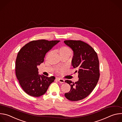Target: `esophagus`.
Returning a JSON list of instances; mask_svg holds the SVG:
<instances>
[{"label": "esophagus", "instance_id": "1", "mask_svg": "<svg viewBox=\"0 0 122 122\" xmlns=\"http://www.w3.org/2000/svg\"><path fill=\"white\" fill-rule=\"evenodd\" d=\"M57 79L58 81L59 82L61 83H64V82H65V80H64V79H61V78H57Z\"/></svg>", "mask_w": 122, "mask_h": 122}]
</instances>
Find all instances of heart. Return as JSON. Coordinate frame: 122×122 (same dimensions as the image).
<instances>
[{
    "label": "heart",
    "instance_id": "b5f03b06",
    "mask_svg": "<svg viewBox=\"0 0 122 122\" xmlns=\"http://www.w3.org/2000/svg\"><path fill=\"white\" fill-rule=\"evenodd\" d=\"M58 52L61 57L65 56H71L72 53V51L71 49L69 47L66 46H63L61 47L58 50ZM50 54H51V52L48 54V56ZM60 71H61L60 68H57L56 69V72H59Z\"/></svg>",
    "mask_w": 122,
    "mask_h": 122
}]
</instances>
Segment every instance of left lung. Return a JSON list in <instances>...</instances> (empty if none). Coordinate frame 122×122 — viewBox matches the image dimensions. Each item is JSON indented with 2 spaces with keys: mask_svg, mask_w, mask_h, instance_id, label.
<instances>
[{
  "mask_svg": "<svg viewBox=\"0 0 122 122\" xmlns=\"http://www.w3.org/2000/svg\"><path fill=\"white\" fill-rule=\"evenodd\" d=\"M64 42L73 51L72 65L77 69L75 72L78 73L79 77L75 82L68 80L65 81L71 86L65 96L71 101H79L90 95L97 84L100 76L99 60L95 51L87 43L73 40Z\"/></svg>",
  "mask_w": 122,
  "mask_h": 122,
  "instance_id": "left-lung-1",
  "label": "left lung"
}]
</instances>
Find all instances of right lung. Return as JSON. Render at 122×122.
Here are the masks:
<instances>
[{"label":"right lung","mask_w":122,"mask_h":122,"mask_svg":"<svg viewBox=\"0 0 122 122\" xmlns=\"http://www.w3.org/2000/svg\"><path fill=\"white\" fill-rule=\"evenodd\" d=\"M59 41H32L23 46L16 59L15 73L23 90L39 97L44 94L55 77L39 75L37 66L43 62L45 54Z\"/></svg>","instance_id":"add662e5"}]
</instances>
